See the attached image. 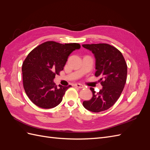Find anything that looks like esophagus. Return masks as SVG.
<instances>
[{
    "label": "esophagus",
    "instance_id": "esophagus-1",
    "mask_svg": "<svg viewBox=\"0 0 150 150\" xmlns=\"http://www.w3.org/2000/svg\"><path fill=\"white\" fill-rule=\"evenodd\" d=\"M74 86H76V87L78 88H79V89H82V88H84V86H83V84H79V83H76V84H74Z\"/></svg>",
    "mask_w": 150,
    "mask_h": 150
}]
</instances>
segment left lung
<instances>
[{"label":"left lung","instance_id":"left-lung-1","mask_svg":"<svg viewBox=\"0 0 150 150\" xmlns=\"http://www.w3.org/2000/svg\"><path fill=\"white\" fill-rule=\"evenodd\" d=\"M96 58L95 76L99 77L103 89L96 93L93 88V98L83 103L88 110L98 112L107 110L118 99L126 82L127 64L121 52L108 44H83Z\"/></svg>","mask_w":150,"mask_h":150}]
</instances>
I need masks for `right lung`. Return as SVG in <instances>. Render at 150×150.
Returning <instances> with one entry per match:
<instances>
[{
  "instance_id": "add662e5",
  "label": "right lung",
  "mask_w": 150,
  "mask_h": 150,
  "mask_svg": "<svg viewBox=\"0 0 150 150\" xmlns=\"http://www.w3.org/2000/svg\"><path fill=\"white\" fill-rule=\"evenodd\" d=\"M80 47L78 43L47 41L29 52L22 64V80L27 96L36 106L49 109L62 101L71 86L57 88L53 80L64 69L70 54Z\"/></svg>"
}]
</instances>
